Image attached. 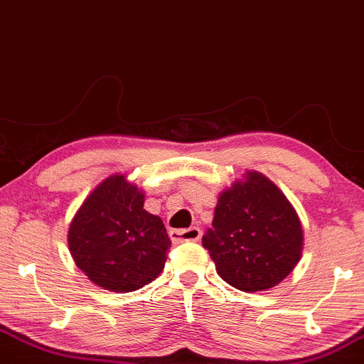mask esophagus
Returning <instances> with one entry per match:
<instances>
[{
  "mask_svg": "<svg viewBox=\"0 0 364 364\" xmlns=\"http://www.w3.org/2000/svg\"><path fill=\"white\" fill-rule=\"evenodd\" d=\"M169 237L174 244L179 242H196L201 237V230L198 227H190V229H171Z\"/></svg>",
  "mask_w": 364,
  "mask_h": 364,
  "instance_id": "34e87169",
  "label": "esophagus"
}]
</instances>
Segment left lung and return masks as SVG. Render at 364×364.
I'll return each mask as SVG.
<instances>
[{
  "instance_id": "8db88e82",
  "label": "left lung",
  "mask_w": 364,
  "mask_h": 364,
  "mask_svg": "<svg viewBox=\"0 0 364 364\" xmlns=\"http://www.w3.org/2000/svg\"><path fill=\"white\" fill-rule=\"evenodd\" d=\"M201 244L224 282L247 293L266 291L299 264L304 229L283 191L264 174L246 171L218 195Z\"/></svg>"
}]
</instances>
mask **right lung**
<instances>
[{
  "label": "right lung",
  "instance_id": "1",
  "mask_svg": "<svg viewBox=\"0 0 364 364\" xmlns=\"http://www.w3.org/2000/svg\"><path fill=\"white\" fill-rule=\"evenodd\" d=\"M144 195L124 174L105 178L74 213L68 246L76 266L103 290L127 293L163 273L171 240Z\"/></svg>",
  "mask_w": 364,
  "mask_h": 364
}]
</instances>
